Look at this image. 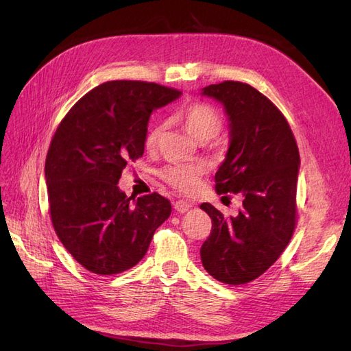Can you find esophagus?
Masks as SVG:
<instances>
[{"mask_svg": "<svg viewBox=\"0 0 351 351\" xmlns=\"http://www.w3.org/2000/svg\"><path fill=\"white\" fill-rule=\"evenodd\" d=\"M190 208H192V205L186 200H177L174 204V209L178 212V214H184V212H187Z\"/></svg>", "mask_w": 351, "mask_h": 351, "instance_id": "34e87169", "label": "esophagus"}]
</instances>
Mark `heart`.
<instances>
[{
  "instance_id": "b5f03b06",
  "label": "heart",
  "mask_w": 351,
  "mask_h": 351,
  "mask_svg": "<svg viewBox=\"0 0 351 351\" xmlns=\"http://www.w3.org/2000/svg\"><path fill=\"white\" fill-rule=\"evenodd\" d=\"M184 129L196 141L206 142L215 137L224 125L221 112L206 102L189 104L180 112ZM164 133V123H155L145 137L146 149H155ZM205 168L197 164H171L161 169V177L180 193H193L199 189Z\"/></svg>"
}]
</instances>
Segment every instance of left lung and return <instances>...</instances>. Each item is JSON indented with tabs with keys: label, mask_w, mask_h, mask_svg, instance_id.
I'll use <instances>...</instances> for the list:
<instances>
[{
	"label": "left lung",
	"mask_w": 351,
	"mask_h": 351,
	"mask_svg": "<svg viewBox=\"0 0 351 351\" xmlns=\"http://www.w3.org/2000/svg\"><path fill=\"white\" fill-rule=\"evenodd\" d=\"M202 93L230 117L231 141L215 190L222 197L240 195L243 206L237 217H224L210 204L200 205L212 219L200 258L215 280L246 284L269 269L293 237L299 147L282 112L250 84L226 80Z\"/></svg>",
	"instance_id": "8db88e82"
}]
</instances>
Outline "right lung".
Listing matches in <instances>:
<instances>
[{
    "label": "right lung",
    "mask_w": 351,
    "mask_h": 351,
    "mask_svg": "<svg viewBox=\"0 0 351 351\" xmlns=\"http://www.w3.org/2000/svg\"><path fill=\"white\" fill-rule=\"evenodd\" d=\"M180 95L151 82H107L58 124L45 161L49 217L62 246L88 271L114 275L134 267L171 214L167 197L154 192L134 200L117 184L143 155L152 111Z\"/></svg>",
    "instance_id": "add662e5"
}]
</instances>
